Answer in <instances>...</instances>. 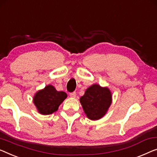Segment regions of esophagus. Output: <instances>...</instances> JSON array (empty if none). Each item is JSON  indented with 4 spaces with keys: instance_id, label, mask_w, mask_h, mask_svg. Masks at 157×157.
Listing matches in <instances>:
<instances>
[{
    "instance_id": "obj_1",
    "label": "esophagus",
    "mask_w": 157,
    "mask_h": 157,
    "mask_svg": "<svg viewBox=\"0 0 157 157\" xmlns=\"http://www.w3.org/2000/svg\"><path fill=\"white\" fill-rule=\"evenodd\" d=\"M69 95H70V96H71V98H76V92H72V93H70Z\"/></svg>"
}]
</instances>
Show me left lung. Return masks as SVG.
Listing matches in <instances>:
<instances>
[{
  "instance_id": "8db88e82",
  "label": "left lung",
  "mask_w": 157,
  "mask_h": 157,
  "mask_svg": "<svg viewBox=\"0 0 157 157\" xmlns=\"http://www.w3.org/2000/svg\"><path fill=\"white\" fill-rule=\"evenodd\" d=\"M111 94L108 88L92 85L80 98L84 112L90 120H96L105 114L111 104Z\"/></svg>"
}]
</instances>
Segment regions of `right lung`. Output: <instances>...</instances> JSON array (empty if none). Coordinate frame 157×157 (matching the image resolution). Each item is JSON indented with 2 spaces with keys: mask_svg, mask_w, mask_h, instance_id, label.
Listing matches in <instances>:
<instances>
[{
  "mask_svg": "<svg viewBox=\"0 0 157 157\" xmlns=\"http://www.w3.org/2000/svg\"><path fill=\"white\" fill-rule=\"evenodd\" d=\"M67 95L63 91H57L52 85L39 90L34 97V103L42 115H49L58 110Z\"/></svg>",
  "mask_w": 157,
  "mask_h": 157,
  "instance_id": "1",
  "label": "right lung"
}]
</instances>
